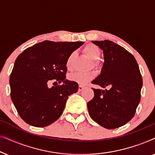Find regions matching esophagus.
<instances>
[{
  "label": "esophagus",
  "instance_id": "1",
  "mask_svg": "<svg viewBox=\"0 0 155 155\" xmlns=\"http://www.w3.org/2000/svg\"><path fill=\"white\" fill-rule=\"evenodd\" d=\"M84 88V86H82V85H79V87H78V90L80 91H82V90H83V89Z\"/></svg>",
  "mask_w": 155,
  "mask_h": 155
}]
</instances>
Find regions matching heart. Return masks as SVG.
Segmentation results:
<instances>
[{"label":"heart","instance_id":"obj_1","mask_svg":"<svg viewBox=\"0 0 155 155\" xmlns=\"http://www.w3.org/2000/svg\"><path fill=\"white\" fill-rule=\"evenodd\" d=\"M84 52L90 59L92 61H97L101 56V51L99 48L95 46L94 44H88L84 48ZM74 54H71L68 58L66 61V67L68 70H71L72 63H73ZM94 77V73L92 72H77V73H73L70 76V79L72 81L76 82L78 83L84 84L87 82L90 81Z\"/></svg>","mask_w":155,"mask_h":155}]
</instances>
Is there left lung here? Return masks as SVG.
<instances>
[{"label": "left lung", "instance_id": "8db88e82", "mask_svg": "<svg viewBox=\"0 0 155 155\" xmlns=\"http://www.w3.org/2000/svg\"><path fill=\"white\" fill-rule=\"evenodd\" d=\"M103 51L100 75L92 81L109 90L93 89L94 97L87 103L90 117L104 128L114 129L132 119L140 101L143 79L134 56L109 40L92 41Z\"/></svg>", "mask_w": 155, "mask_h": 155}]
</instances>
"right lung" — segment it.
<instances>
[{"mask_svg":"<svg viewBox=\"0 0 155 155\" xmlns=\"http://www.w3.org/2000/svg\"><path fill=\"white\" fill-rule=\"evenodd\" d=\"M83 44L44 41L19 55L10 76V97L27 124L45 127L63 114L67 99L78 90L77 82L65 79L66 61ZM51 81L62 84L48 88Z\"/></svg>","mask_w":155,"mask_h":155,"instance_id":"obj_1","label":"right lung"}]
</instances>
